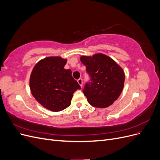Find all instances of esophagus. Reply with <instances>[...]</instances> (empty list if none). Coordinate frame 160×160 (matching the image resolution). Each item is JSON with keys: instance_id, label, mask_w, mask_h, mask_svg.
Here are the masks:
<instances>
[{"instance_id": "esophagus-1", "label": "esophagus", "mask_w": 160, "mask_h": 160, "mask_svg": "<svg viewBox=\"0 0 160 160\" xmlns=\"http://www.w3.org/2000/svg\"><path fill=\"white\" fill-rule=\"evenodd\" d=\"M77 82H78V83L81 86V88H82V87H83V79L80 78V79L77 80Z\"/></svg>"}]
</instances>
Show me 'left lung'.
I'll list each match as a JSON object with an SVG mask.
<instances>
[{"label": "left lung", "mask_w": 160, "mask_h": 160, "mask_svg": "<svg viewBox=\"0 0 160 160\" xmlns=\"http://www.w3.org/2000/svg\"><path fill=\"white\" fill-rule=\"evenodd\" d=\"M90 77L83 90L90 105L105 108L118 99L123 90L125 75L123 69L110 57L101 53L81 57Z\"/></svg>", "instance_id": "left-lung-1"}]
</instances>
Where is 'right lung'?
Masks as SVG:
<instances>
[{
    "label": "right lung",
    "instance_id": "right-lung-1",
    "mask_svg": "<svg viewBox=\"0 0 160 160\" xmlns=\"http://www.w3.org/2000/svg\"><path fill=\"white\" fill-rule=\"evenodd\" d=\"M67 59L49 57L38 62L30 77L31 93L46 109L60 111L71 105L74 92L81 87L64 67Z\"/></svg>",
    "mask_w": 160,
    "mask_h": 160
}]
</instances>
